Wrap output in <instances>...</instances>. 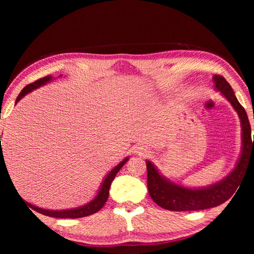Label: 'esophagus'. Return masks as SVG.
<instances>
[{"instance_id": "1", "label": "esophagus", "mask_w": 254, "mask_h": 254, "mask_svg": "<svg viewBox=\"0 0 254 254\" xmlns=\"http://www.w3.org/2000/svg\"><path fill=\"white\" fill-rule=\"evenodd\" d=\"M146 152H147V150L143 148V147H141V146H136L135 148H134V153L138 154V155H144Z\"/></svg>"}]
</instances>
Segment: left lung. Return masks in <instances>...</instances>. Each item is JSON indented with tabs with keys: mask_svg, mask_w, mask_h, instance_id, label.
Returning <instances> with one entry per match:
<instances>
[{
	"mask_svg": "<svg viewBox=\"0 0 254 254\" xmlns=\"http://www.w3.org/2000/svg\"><path fill=\"white\" fill-rule=\"evenodd\" d=\"M214 88L219 91L233 106L240 119L241 153L235 168L222 180L207 187L189 188L170 181L152 161L146 160L147 188L150 197L160 207L169 210H199L216 207L233 195L239 187L250 161H254V139L252 143L251 126L245 108L242 107L229 83L223 76L214 75Z\"/></svg>",
	"mask_w": 254,
	"mask_h": 254,
	"instance_id": "obj_1",
	"label": "left lung"
}]
</instances>
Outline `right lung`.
Wrapping results in <instances>:
<instances>
[{
  "instance_id": "1",
  "label": "right lung",
  "mask_w": 254,
  "mask_h": 254,
  "mask_svg": "<svg viewBox=\"0 0 254 254\" xmlns=\"http://www.w3.org/2000/svg\"><path fill=\"white\" fill-rule=\"evenodd\" d=\"M62 75H60L59 77H61ZM53 78L51 75H48V76L44 77V78H40L36 80L35 83L27 85L26 87L20 91V94L18 95L17 98H16L15 101V105L17 104V102L21 99L24 98V97L31 93L32 90H35L37 88H40L41 86H45L46 84L50 83ZM3 159V150H2V145H1V135H0V164ZM128 160V157H126L122 161H120L115 168H112L109 172H108L107 176L105 177V179L102 180L101 185L99 187V190L97 192L96 196L89 201L88 203H86L85 205H82V206H78V207H75V208H68V209H46V208H41V207H38L35 206V205H32L28 202H26L27 204L29 205V206L35 209L36 212L40 213V214H44L47 215V216H50V217H56V218H80V217H85V216H89L91 214H95L98 212L100 208H102L104 206L105 203L107 202L108 196H109V189L111 183L115 179V177L117 176V174L119 172L122 167L127 164V161ZM23 199V198H21Z\"/></svg>"
}]
</instances>
